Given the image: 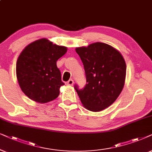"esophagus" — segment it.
<instances>
[{
    "instance_id": "obj_1",
    "label": "esophagus",
    "mask_w": 152,
    "mask_h": 152,
    "mask_svg": "<svg viewBox=\"0 0 152 152\" xmlns=\"http://www.w3.org/2000/svg\"><path fill=\"white\" fill-rule=\"evenodd\" d=\"M66 84L68 85V86H72V85L74 84V80L72 79H69L67 82L66 83Z\"/></svg>"
}]
</instances>
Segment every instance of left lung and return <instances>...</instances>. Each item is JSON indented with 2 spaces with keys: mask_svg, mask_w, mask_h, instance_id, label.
I'll list each match as a JSON object with an SVG mask.
<instances>
[{
  "mask_svg": "<svg viewBox=\"0 0 152 152\" xmlns=\"http://www.w3.org/2000/svg\"><path fill=\"white\" fill-rule=\"evenodd\" d=\"M76 51L84 66L86 85L74 89L83 105L99 112L115 102L124 88L126 66L118 50L108 44L96 42Z\"/></svg>",
  "mask_w": 152,
  "mask_h": 152,
  "instance_id": "8db88e82",
  "label": "left lung"
}]
</instances>
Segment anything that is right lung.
I'll return each instance as SVG.
<instances>
[{
	"label": "right lung",
	"instance_id": "right-lung-1",
	"mask_svg": "<svg viewBox=\"0 0 152 152\" xmlns=\"http://www.w3.org/2000/svg\"><path fill=\"white\" fill-rule=\"evenodd\" d=\"M66 50L65 46L41 39L21 53L17 62V77L21 90L30 99L44 104L58 96L64 83L56 62Z\"/></svg>",
	"mask_w": 152,
	"mask_h": 152
}]
</instances>
